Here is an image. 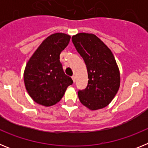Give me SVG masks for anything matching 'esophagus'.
I'll return each instance as SVG.
<instances>
[{
    "label": "esophagus",
    "mask_w": 148,
    "mask_h": 148,
    "mask_svg": "<svg viewBox=\"0 0 148 148\" xmlns=\"http://www.w3.org/2000/svg\"><path fill=\"white\" fill-rule=\"evenodd\" d=\"M72 79H73V82L75 83V76H74V75H73V76H72Z\"/></svg>",
    "instance_id": "esophagus-1"
}]
</instances>
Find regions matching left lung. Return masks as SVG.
<instances>
[{
    "label": "left lung",
    "mask_w": 148,
    "mask_h": 148,
    "mask_svg": "<svg viewBox=\"0 0 148 148\" xmlns=\"http://www.w3.org/2000/svg\"><path fill=\"white\" fill-rule=\"evenodd\" d=\"M72 40L85 62L89 78L87 87L78 90V99L91 110L105 108L120 87L119 70L113 54L94 34L78 33Z\"/></svg>",
    "instance_id": "8db88e82"
}]
</instances>
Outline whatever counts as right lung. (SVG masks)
Listing matches in <instances>:
<instances>
[{"instance_id": "add662e5", "label": "right lung", "mask_w": 148, "mask_h": 148, "mask_svg": "<svg viewBox=\"0 0 148 148\" xmlns=\"http://www.w3.org/2000/svg\"><path fill=\"white\" fill-rule=\"evenodd\" d=\"M70 35L55 33L48 36L35 50L26 65L23 81L34 101L50 107L58 103L68 86L73 83L65 75L60 54L70 40Z\"/></svg>"}]
</instances>
